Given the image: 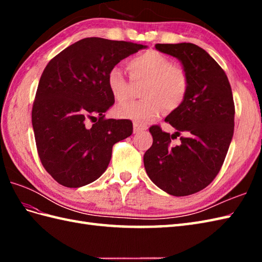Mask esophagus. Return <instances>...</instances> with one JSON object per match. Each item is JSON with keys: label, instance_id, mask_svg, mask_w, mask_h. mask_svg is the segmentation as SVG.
<instances>
[{"label": "esophagus", "instance_id": "34e87169", "mask_svg": "<svg viewBox=\"0 0 262 262\" xmlns=\"http://www.w3.org/2000/svg\"><path fill=\"white\" fill-rule=\"evenodd\" d=\"M134 134H138V133H141V132H143V130H145L146 129V126H144V125H142V124H138V122H134Z\"/></svg>", "mask_w": 262, "mask_h": 262}]
</instances>
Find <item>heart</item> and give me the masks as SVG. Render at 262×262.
I'll return each instance as SVG.
<instances>
[{"mask_svg":"<svg viewBox=\"0 0 262 262\" xmlns=\"http://www.w3.org/2000/svg\"><path fill=\"white\" fill-rule=\"evenodd\" d=\"M127 70L133 82L144 83L141 92L144 99L119 105L116 113L120 118L147 124L157 119L164 107L174 110L185 101L189 91L187 71L174 65L165 55L155 51L144 52L128 60ZM107 84L116 101L125 102L129 100L132 85L122 75L120 69H110Z\"/></svg>","mask_w":262,"mask_h":262,"instance_id":"b5f03b06","label":"heart"}]
</instances>
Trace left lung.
I'll list each match as a JSON object with an SVG mask.
<instances>
[{
  "mask_svg": "<svg viewBox=\"0 0 262 262\" xmlns=\"http://www.w3.org/2000/svg\"><path fill=\"white\" fill-rule=\"evenodd\" d=\"M158 51L181 60L189 76L185 101L166 117L174 134L149 127L153 144L144 154L146 173L172 196L196 193L215 179L234 132L235 107L224 70L203 48L190 42L157 43ZM181 136V143L170 141Z\"/></svg>",
  "mask_w": 262,
  "mask_h": 262,
  "instance_id": "8db88e82",
  "label": "left lung"
}]
</instances>
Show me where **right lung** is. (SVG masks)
Here are the masks:
<instances>
[{
    "mask_svg": "<svg viewBox=\"0 0 262 262\" xmlns=\"http://www.w3.org/2000/svg\"><path fill=\"white\" fill-rule=\"evenodd\" d=\"M142 48L134 42L84 38L43 70L31 120L39 159L59 185L79 188L97 180L108 168L113 146L132 135L129 119L104 117L115 102L107 75Z\"/></svg>",
    "mask_w": 262,
    "mask_h": 262,
    "instance_id": "add662e5",
    "label": "right lung"
}]
</instances>
